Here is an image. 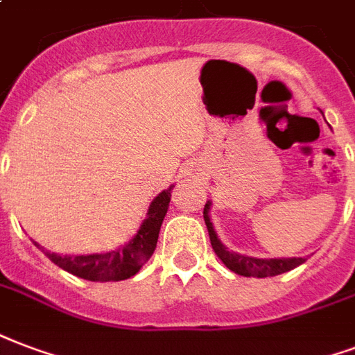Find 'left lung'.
Segmentation results:
<instances>
[{
    "instance_id": "8db88e82",
    "label": "left lung",
    "mask_w": 355,
    "mask_h": 355,
    "mask_svg": "<svg viewBox=\"0 0 355 355\" xmlns=\"http://www.w3.org/2000/svg\"><path fill=\"white\" fill-rule=\"evenodd\" d=\"M209 206H211V202H207L206 206H204V220H206L207 232H209L211 247L215 250V254L234 273L243 277H258V279H263V277H275L281 275V273H286L290 269L297 268L300 263L305 262V258H254L245 257V254H239V252H234V250H228L223 245V241L218 239L217 232L213 228L211 218H209Z\"/></svg>"
}]
</instances>
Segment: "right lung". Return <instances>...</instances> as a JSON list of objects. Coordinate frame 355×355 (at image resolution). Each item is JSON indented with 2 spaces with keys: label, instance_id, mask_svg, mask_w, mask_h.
<instances>
[{
  "label": "right lung",
  "instance_id": "add662e5",
  "mask_svg": "<svg viewBox=\"0 0 355 355\" xmlns=\"http://www.w3.org/2000/svg\"><path fill=\"white\" fill-rule=\"evenodd\" d=\"M172 187L162 191L159 196L153 198L149 204L148 215L142 220V225L135 234V238L130 239L129 243L119 247L117 250L112 252H103V254H78V257H71V254H55L50 250H44L41 245L33 241L39 249L46 254L55 266L65 269L69 273L86 279L93 282H108V281H125L137 275L144 263L148 262L153 250L157 247V239H159V232L161 225L164 220V215L168 211V204H170V196H172Z\"/></svg>",
  "mask_w": 355,
  "mask_h": 355
}]
</instances>
